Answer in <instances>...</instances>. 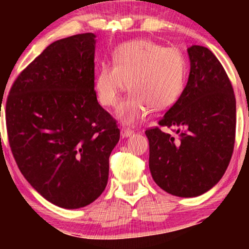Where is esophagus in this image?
Masks as SVG:
<instances>
[{
    "label": "esophagus",
    "mask_w": 249,
    "mask_h": 249,
    "mask_svg": "<svg viewBox=\"0 0 249 249\" xmlns=\"http://www.w3.org/2000/svg\"><path fill=\"white\" fill-rule=\"evenodd\" d=\"M132 133H133V131L130 130V128H127V127H122L121 128V136L123 137V138H126V137H130Z\"/></svg>",
    "instance_id": "obj_1"
}]
</instances>
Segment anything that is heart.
<instances>
[{
  "mask_svg": "<svg viewBox=\"0 0 249 249\" xmlns=\"http://www.w3.org/2000/svg\"><path fill=\"white\" fill-rule=\"evenodd\" d=\"M186 61L176 48H164L151 39L123 43L115 50L113 63L103 62L95 77L98 101L116 107L122 93L128 95L118 111L125 124L144 119L151 108L166 110L178 101L185 87Z\"/></svg>",
  "mask_w": 249,
  "mask_h": 249,
  "instance_id": "obj_1",
  "label": "heart"
}]
</instances>
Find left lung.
Masks as SVG:
<instances>
[{"instance_id": "obj_1", "label": "left lung", "mask_w": 249, "mask_h": 249, "mask_svg": "<svg viewBox=\"0 0 249 249\" xmlns=\"http://www.w3.org/2000/svg\"><path fill=\"white\" fill-rule=\"evenodd\" d=\"M188 82L174 104L145 131L150 144L151 174L156 184L172 196L191 198L218 184L234 150L236 124L232 83L214 53L201 45L187 49Z\"/></svg>"}]
</instances>
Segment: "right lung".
Instances as JSON below:
<instances>
[{"instance_id":"obj_1","label":"right lung","mask_w":249,"mask_h":249,"mask_svg":"<svg viewBox=\"0 0 249 249\" xmlns=\"http://www.w3.org/2000/svg\"><path fill=\"white\" fill-rule=\"evenodd\" d=\"M92 33L51 43L19 73L5 105L8 138L28 182L51 204L81 208L105 190L119 141L95 91Z\"/></svg>"}]
</instances>
